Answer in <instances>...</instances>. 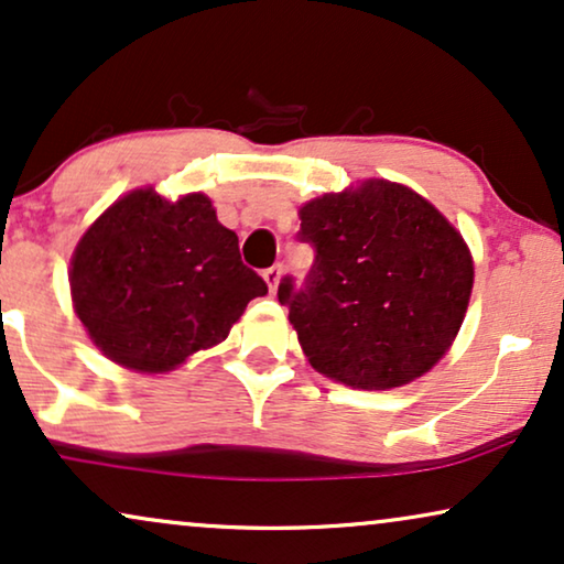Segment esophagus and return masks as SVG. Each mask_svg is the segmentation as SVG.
I'll list each match as a JSON object with an SVG mask.
<instances>
[{"instance_id":"obj_1","label":"esophagus","mask_w":564,"mask_h":564,"mask_svg":"<svg viewBox=\"0 0 564 564\" xmlns=\"http://www.w3.org/2000/svg\"><path fill=\"white\" fill-rule=\"evenodd\" d=\"M281 273H283V268H281V265H273V268L262 270V278H265L268 289L273 291V294L278 291V283H281Z\"/></svg>"}]
</instances>
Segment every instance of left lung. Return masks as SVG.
Here are the masks:
<instances>
[{
  "mask_svg": "<svg viewBox=\"0 0 564 564\" xmlns=\"http://www.w3.org/2000/svg\"><path fill=\"white\" fill-rule=\"evenodd\" d=\"M299 239L314 247L302 286L283 278L299 343L325 377L352 389H394L431 371L467 314L469 247L423 195L364 180L299 208Z\"/></svg>",
  "mask_w": 564,
  "mask_h": 564,
  "instance_id": "1",
  "label": "left lung"
}]
</instances>
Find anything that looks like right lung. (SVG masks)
<instances>
[{"mask_svg": "<svg viewBox=\"0 0 564 564\" xmlns=\"http://www.w3.org/2000/svg\"><path fill=\"white\" fill-rule=\"evenodd\" d=\"M69 286L97 348L144 373L172 371L227 340L245 306L268 294L208 195L167 200L154 187L118 198L85 231Z\"/></svg>", "mask_w": 564, "mask_h": 564, "instance_id": "right-lung-1", "label": "right lung"}]
</instances>
